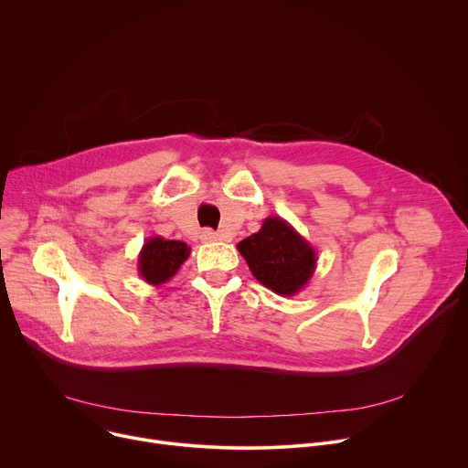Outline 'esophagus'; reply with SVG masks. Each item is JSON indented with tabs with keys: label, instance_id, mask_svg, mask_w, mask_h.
Here are the masks:
<instances>
[{
	"label": "esophagus",
	"instance_id": "1",
	"mask_svg": "<svg viewBox=\"0 0 468 468\" xmlns=\"http://www.w3.org/2000/svg\"><path fill=\"white\" fill-rule=\"evenodd\" d=\"M199 239H202V242H217V240H220L218 233H215L213 229H204L202 233H199Z\"/></svg>",
	"mask_w": 468,
	"mask_h": 468
}]
</instances>
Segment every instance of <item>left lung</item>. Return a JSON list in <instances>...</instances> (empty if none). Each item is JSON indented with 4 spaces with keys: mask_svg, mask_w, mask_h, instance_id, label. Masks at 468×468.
I'll use <instances>...</instances> for the list:
<instances>
[{
    "mask_svg": "<svg viewBox=\"0 0 468 468\" xmlns=\"http://www.w3.org/2000/svg\"><path fill=\"white\" fill-rule=\"evenodd\" d=\"M253 278L280 296H294L316 269L314 248L282 217L264 218L261 229L237 244Z\"/></svg>",
    "mask_w": 468,
    "mask_h": 468,
    "instance_id": "obj_1",
    "label": "left lung"
}]
</instances>
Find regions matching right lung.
I'll return each instance as SVG.
<instances>
[{"label":"right lung","mask_w":468,"mask_h":468,"mask_svg":"<svg viewBox=\"0 0 468 468\" xmlns=\"http://www.w3.org/2000/svg\"><path fill=\"white\" fill-rule=\"evenodd\" d=\"M188 255L190 248L183 240H168L161 235H154L146 239L139 253V276L154 287L165 285L177 274Z\"/></svg>","instance_id":"obj_1"}]
</instances>
